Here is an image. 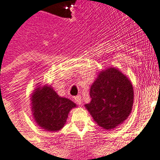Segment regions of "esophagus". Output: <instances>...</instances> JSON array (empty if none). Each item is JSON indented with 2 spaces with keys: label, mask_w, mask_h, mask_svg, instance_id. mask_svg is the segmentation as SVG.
Here are the masks:
<instances>
[{
  "label": "esophagus",
  "mask_w": 160,
  "mask_h": 160,
  "mask_svg": "<svg viewBox=\"0 0 160 160\" xmlns=\"http://www.w3.org/2000/svg\"><path fill=\"white\" fill-rule=\"evenodd\" d=\"M74 100H75V102L77 104H82V97L80 95H77V96H75V97H74Z\"/></svg>",
  "instance_id": "1"
}]
</instances>
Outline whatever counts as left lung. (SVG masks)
Instances as JSON below:
<instances>
[{"mask_svg":"<svg viewBox=\"0 0 160 160\" xmlns=\"http://www.w3.org/2000/svg\"><path fill=\"white\" fill-rule=\"evenodd\" d=\"M91 101L85 107L99 126L112 129L131 112L134 91L131 82L116 68L101 72L90 88Z\"/></svg>","mask_w":160,"mask_h":160,"instance_id":"left-lung-1","label":"left lung"}]
</instances>
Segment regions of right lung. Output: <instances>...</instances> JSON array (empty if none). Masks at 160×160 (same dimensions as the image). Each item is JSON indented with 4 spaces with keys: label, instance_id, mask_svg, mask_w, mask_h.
<instances>
[{
    "label": "right lung",
    "instance_id": "obj_1",
    "mask_svg": "<svg viewBox=\"0 0 160 160\" xmlns=\"http://www.w3.org/2000/svg\"><path fill=\"white\" fill-rule=\"evenodd\" d=\"M32 112L37 124L49 131H57L66 122L71 109L76 107L73 101L59 97L51 87L37 88L32 98Z\"/></svg>",
    "mask_w": 160,
    "mask_h": 160
}]
</instances>
